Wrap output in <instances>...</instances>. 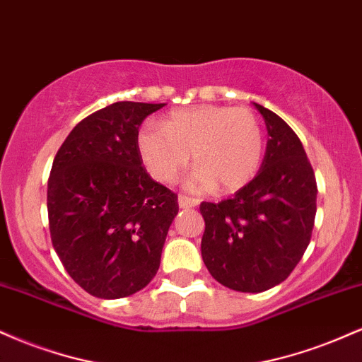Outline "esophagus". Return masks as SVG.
<instances>
[{
  "mask_svg": "<svg viewBox=\"0 0 362 362\" xmlns=\"http://www.w3.org/2000/svg\"><path fill=\"white\" fill-rule=\"evenodd\" d=\"M197 204V199L187 197V195H178V207H182V209H189V207H195Z\"/></svg>",
  "mask_w": 362,
  "mask_h": 362,
  "instance_id": "1",
  "label": "esophagus"
}]
</instances>
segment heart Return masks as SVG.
I'll return each instance as SVG.
<instances>
[{
    "label": "heart",
    "mask_w": 362,
    "mask_h": 362,
    "mask_svg": "<svg viewBox=\"0 0 362 362\" xmlns=\"http://www.w3.org/2000/svg\"><path fill=\"white\" fill-rule=\"evenodd\" d=\"M138 149L158 182L175 180L192 151L197 167L185 182L189 189L235 192L259 172L264 131L257 115L243 107L197 105L172 110L161 126L146 124L138 134Z\"/></svg>",
    "instance_id": "1"
}]
</instances>
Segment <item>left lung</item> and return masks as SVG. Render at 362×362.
<instances>
[{"label": "left lung", "mask_w": 362, "mask_h": 362, "mask_svg": "<svg viewBox=\"0 0 362 362\" xmlns=\"http://www.w3.org/2000/svg\"><path fill=\"white\" fill-rule=\"evenodd\" d=\"M253 105L269 134L260 170L231 199L201 204L202 260L219 284L240 293H262L288 279L317 214V180L300 138L272 110Z\"/></svg>", "instance_id": "left-lung-1"}]
</instances>
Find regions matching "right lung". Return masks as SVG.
Returning a JSON list of instances; mask_svg holds the SVG:
<instances>
[{"label": "right lung", "mask_w": 362, "mask_h": 362, "mask_svg": "<svg viewBox=\"0 0 362 362\" xmlns=\"http://www.w3.org/2000/svg\"><path fill=\"white\" fill-rule=\"evenodd\" d=\"M165 103L117 102L83 119L54 158L47 182L51 240L91 296H131L155 277L177 195L153 180L139 126Z\"/></svg>", "instance_id": "right-lung-1"}]
</instances>
